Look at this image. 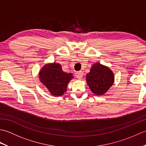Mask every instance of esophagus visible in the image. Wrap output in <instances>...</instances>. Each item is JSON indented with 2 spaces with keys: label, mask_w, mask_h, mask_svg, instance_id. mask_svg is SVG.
<instances>
[{
  "label": "esophagus",
  "mask_w": 146,
  "mask_h": 146,
  "mask_svg": "<svg viewBox=\"0 0 146 146\" xmlns=\"http://www.w3.org/2000/svg\"><path fill=\"white\" fill-rule=\"evenodd\" d=\"M75 76L78 79H82V77L83 76V72H82V71H80V72H78V73H75Z\"/></svg>",
  "instance_id": "34e87169"
}]
</instances>
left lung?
Listing matches in <instances>:
<instances>
[{
    "mask_svg": "<svg viewBox=\"0 0 146 146\" xmlns=\"http://www.w3.org/2000/svg\"><path fill=\"white\" fill-rule=\"evenodd\" d=\"M86 81L94 94L103 95L113 85L114 75L108 66L97 62L92 65L90 72L86 74Z\"/></svg>",
    "mask_w": 146,
    "mask_h": 146,
    "instance_id": "left-lung-1",
    "label": "left lung"
}]
</instances>
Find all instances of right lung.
I'll return each mask as SVG.
<instances>
[{"instance_id":"obj_1","label":"right lung","mask_w":146,"mask_h":146,"mask_svg":"<svg viewBox=\"0 0 146 146\" xmlns=\"http://www.w3.org/2000/svg\"><path fill=\"white\" fill-rule=\"evenodd\" d=\"M73 78L71 73L62 70L60 63H47L39 73V78L50 94L54 97L63 95L67 90V86Z\"/></svg>"}]
</instances>
